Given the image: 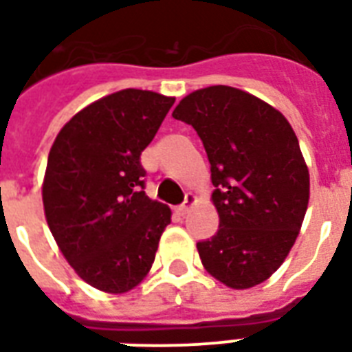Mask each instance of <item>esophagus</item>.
Returning <instances> with one entry per match:
<instances>
[{
	"label": "esophagus",
	"mask_w": 352,
	"mask_h": 352,
	"mask_svg": "<svg viewBox=\"0 0 352 352\" xmlns=\"http://www.w3.org/2000/svg\"><path fill=\"white\" fill-rule=\"evenodd\" d=\"M195 204H196V196L192 195V192H187V195H185L184 204H182L179 207H176V214H179V217H185V214L189 213L190 207L195 206Z\"/></svg>",
	"instance_id": "obj_1"
}]
</instances>
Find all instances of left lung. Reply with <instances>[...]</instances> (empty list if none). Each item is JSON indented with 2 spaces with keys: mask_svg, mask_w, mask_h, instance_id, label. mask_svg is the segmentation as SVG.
I'll return each mask as SVG.
<instances>
[{
  "mask_svg": "<svg viewBox=\"0 0 352 352\" xmlns=\"http://www.w3.org/2000/svg\"><path fill=\"white\" fill-rule=\"evenodd\" d=\"M173 117L200 135L217 187L219 231L196 244L204 268L235 290L261 285L288 257L309 207L298 135L274 106L231 86L196 89Z\"/></svg>",
  "mask_w": 352,
  "mask_h": 352,
  "instance_id": "obj_1",
  "label": "left lung"
}]
</instances>
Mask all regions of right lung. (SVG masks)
<instances>
[{"mask_svg":"<svg viewBox=\"0 0 352 352\" xmlns=\"http://www.w3.org/2000/svg\"><path fill=\"white\" fill-rule=\"evenodd\" d=\"M148 89H121L65 122L49 151L43 213L77 275L106 294L130 292L156 258L170 209L143 190L141 152L174 104Z\"/></svg>","mask_w":352,"mask_h":352,"instance_id":"1","label":"right lung"}]
</instances>
